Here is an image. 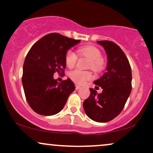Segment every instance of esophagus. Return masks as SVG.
Wrapping results in <instances>:
<instances>
[{
	"instance_id": "1",
	"label": "esophagus",
	"mask_w": 153,
	"mask_h": 153,
	"mask_svg": "<svg viewBox=\"0 0 153 153\" xmlns=\"http://www.w3.org/2000/svg\"><path fill=\"white\" fill-rule=\"evenodd\" d=\"M80 88H81V86H80V85H75V89H76V90H79V89H80Z\"/></svg>"
}]
</instances>
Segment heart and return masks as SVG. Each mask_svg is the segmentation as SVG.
Instances as JSON below:
<instances>
[{
    "label": "heart",
    "mask_w": 153,
    "mask_h": 153,
    "mask_svg": "<svg viewBox=\"0 0 153 153\" xmlns=\"http://www.w3.org/2000/svg\"><path fill=\"white\" fill-rule=\"evenodd\" d=\"M79 55L86 57L91 60L90 67L94 71H99L103 65L102 54L99 49L94 46L80 47L78 50ZM78 60V56L73 51L69 50L65 54V63L68 68H73ZM70 78L77 84H83L86 80H90L91 75L88 72L74 70L70 73Z\"/></svg>",
    "instance_id": "heart-1"
}]
</instances>
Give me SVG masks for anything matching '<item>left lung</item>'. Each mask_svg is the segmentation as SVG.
<instances>
[{"instance_id":"8db88e82","label":"left lung","mask_w":153,"mask_h":153,"mask_svg":"<svg viewBox=\"0 0 153 153\" xmlns=\"http://www.w3.org/2000/svg\"><path fill=\"white\" fill-rule=\"evenodd\" d=\"M107 55L106 72L94 82L103 91L90 88L91 94L83 102L85 114L97 122H107L121 113L131 91V70L122 49L113 42L98 41Z\"/></svg>"}]
</instances>
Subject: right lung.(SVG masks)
Instances as JSON below:
<instances>
[{
  "label": "right lung",
  "instance_id": "1",
  "mask_svg": "<svg viewBox=\"0 0 153 153\" xmlns=\"http://www.w3.org/2000/svg\"><path fill=\"white\" fill-rule=\"evenodd\" d=\"M80 40L52 33L43 36L31 47L23 66L22 85L26 101L39 114L54 115L62 109L75 90L68 78L59 83L55 72L64 73L65 54Z\"/></svg>",
  "mask_w": 153,
  "mask_h": 153
}]
</instances>
